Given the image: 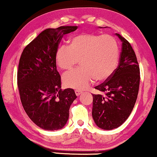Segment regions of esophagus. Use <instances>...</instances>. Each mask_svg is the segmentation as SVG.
Returning a JSON list of instances; mask_svg holds the SVG:
<instances>
[{"mask_svg": "<svg viewBox=\"0 0 157 157\" xmlns=\"http://www.w3.org/2000/svg\"><path fill=\"white\" fill-rule=\"evenodd\" d=\"M81 93H82V91H80V90H75V94H76V96H79Z\"/></svg>", "mask_w": 157, "mask_h": 157, "instance_id": "esophagus-1", "label": "esophagus"}]
</instances>
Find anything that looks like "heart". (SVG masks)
Masks as SVG:
<instances>
[{
    "label": "heart",
    "mask_w": 157,
    "mask_h": 157,
    "mask_svg": "<svg viewBox=\"0 0 157 157\" xmlns=\"http://www.w3.org/2000/svg\"><path fill=\"white\" fill-rule=\"evenodd\" d=\"M119 51L117 40L110 35L81 33L69 40V46L57 49L56 62L64 71H71L79 61L81 68L63 76L65 86L83 90L94 80L98 82L110 78L117 67Z\"/></svg>",
    "instance_id": "1"
}]
</instances>
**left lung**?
Masks as SVG:
<instances>
[{
  "mask_svg": "<svg viewBox=\"0 0 157 157\" xmlns=\"http://www.w3.org/2000/svg\"><path fill=\"white\" fill-rule=\"evenodd\" d=\"M116 35L122 42L119 66L110 78L95 87L101 94L92 95V117L96 125L105 130L119 127L128 119L140 82V69L132 46L120 34Z\"/></svg>",
  "mask_w": 157,
  "mask_h": 157,
  "instance_id": "1",
  "label": "left lung"
}]
</instances>
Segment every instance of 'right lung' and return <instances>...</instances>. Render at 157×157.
<instances>
[{"instance_id": "1", "label": "right lung", "mask_w": 157, "mask_h": 157, "mask_svg": "<svg viewBox=\"0 0 157 157\" xmlns=\"http://www.w3.org/2000/svg\"><path fill=\"white\" fill-rule=\"evenodd\" d=\"M76 29L77 26L46 29L25 46L19 60L17 83L21 104L31 121L43 129L63 128L77 97L74 89H61L56 62L62 37Z\"/></svg>"}]
</instances>
